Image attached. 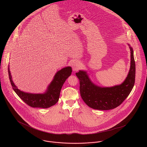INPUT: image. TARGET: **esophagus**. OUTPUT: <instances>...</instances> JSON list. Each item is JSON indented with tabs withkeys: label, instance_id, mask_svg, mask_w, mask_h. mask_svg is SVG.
Wrapping results in <instances>:
<instances>
[{
	"label": "esophagus",
	"instance_id": "1",
	"mask_svg": "<svg viewBox=\"0 0 147 147\" xmlns=\"http://www.w3.org/2000/svg\"><path fill=\"white\" fill-rule=\"evenodd\" d=\"M71 67H72V70L73 71H76L77 70H79L80 69V63L78 61H75L73 62L72 64H71Z\"/></svg>",
	"mask_w": 147,
	"mask_h": 147
}]
</instances>
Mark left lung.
<instances>
[{"label": "left lung", "instance_id": "8db88e82", "mask_svg": "<svg viewBox=\"0 0 147 147\" xmlns=\"http://www.w3.org/2000/svg\"><path fill=\"white\" fill-rule=\"evenodd\" d=\"M131 51V65L125 81L111 87H101L94 84L85 70H80L76 76L80 82V92L84 102L92 109L109 110L121 105L129 95L135 82L136 64L133 49Z\"/></svg>", "mask_w": 147, "mask_h": 147}]
</instances>
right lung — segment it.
Here are the masks:
<instances>
[{"mask_svg":"<svg viewBox=\"0 0 147 147\" xmlns=\"http://www.w3.org/2000/svg\"><path fill=\"white\" fill-rule=\"evenodd\" d=\"M71 67H64L58 70L45 92L42 94H32L18 89L12 80L9 65L8 66L9 79L13 89L16 94L28 106L32 107L43 109L50 107L55 105L58 102L62 87L66 79L71 75Z\"/></svg>","mask_w":147,"mask_h":147,"instance_id":"obj_1","label":"right lung"}]
</instances>
